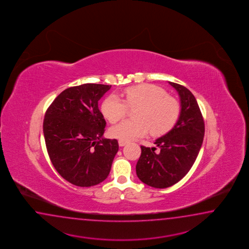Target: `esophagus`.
Returning a JSON list of instances; mask_svg holds the SVG:
<instances>
[{
    "label": "esophagus",
    "mask_w": 249,
    "mask_h": 249,
    "mask_svg": "<svg viewBox=\"0 0 249 249\" xmlns=\"http://www.w3.org/2000/svg\"><path fill=\"white\" fill-rule=\"evenodd\" d=\"M118 144H119V146H125L127 144V142H124V141H122V140H120L119 142H118Z\"/></svg>",
    "instance_id": "obj_1"
}]
</instances>
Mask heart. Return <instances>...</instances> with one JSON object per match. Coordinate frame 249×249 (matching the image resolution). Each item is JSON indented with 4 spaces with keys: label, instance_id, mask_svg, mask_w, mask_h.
I'll use <instances>...</instances> for the list:
<instances>
[{
    "label": "heart",
    "instance_id": "1",
    "mask_svg": "<svg viewBox=\"0 0 249 249\" xmlns=\"http://www.w3.org/2000/svg\"><path fill=\"white\" fill-rule=\"evenodd\" d=\"M124 100L117 95L106 98L102 112L111 124L126 116L128 107H137L133 112L136 119H128L113 126L109 133L124 142L143 136L150 131L154 136L162 135L175 125L179 117L180 106L175 98L165 90L151 84L126 88Z\"/></svg>",
    "mask_w": 249,
    "mask_h": 249
}]
</instances>
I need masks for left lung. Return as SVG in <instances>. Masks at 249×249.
<instances>
[{
    "mask_svg": "<svg viewBox=\"0 0 249 249\" xmlns=\"http://www.w3.org/2000/svg\"><path fill=\"white\" fill-rule=\"evenodd\" d=\"M169 84L180 98L178 120L170 132L156 140L158 153L156 147L141 146L142 155L136 165L138 178L155 188L175 185L188 173L204 137V120L194 94L179 84Z\"/></svg>",
    "mask_w": 249,
    "mask_h": 249,
    "instance_id": "8db88e82",
    "label": "left lung"
}]
</instances>
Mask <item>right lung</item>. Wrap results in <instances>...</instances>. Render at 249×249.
I'll return each instance as SVG.
<instances>
[{
  "instance_id": "add662e5",
  "label": "right lung",
  "mask_w": 249,
  "mask_h": 249,
  "mask_svg": "<svg viewBox=\"0 0 249 249\" xmlns=\"http://www.w3.org/2000/svg\"><path fill=\"white\" fill-rule=\"evenodd\" d=\"M110 88L84 84L67 88L45 114L43 133L49 158L72 185L93 186L109 174L118 142L103 138L106 121L98 102Z\"/></svg>"
}]
</instances>
